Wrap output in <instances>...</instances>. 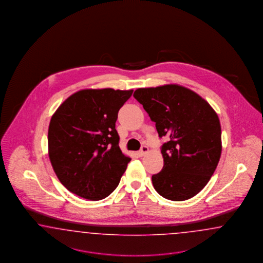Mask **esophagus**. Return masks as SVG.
<instances>
[{
	"mask_svg": "<svg viewBox=\"0 0 263 263\" xmlns=\"http://www.w3.org/2000/svg\"><path fill=\"white\" fill-rule=\"evenodd\" d=\"M147 152H148V147H147L146 145H143L142 148H141V151L139 152V154H140L141 156H144Z\"/></svg>",
	"mask_w": 263,
	"mask_h": 263,
	"instance_id": "esophagus-1",
	"label": "esophagus"
}]
</instances>
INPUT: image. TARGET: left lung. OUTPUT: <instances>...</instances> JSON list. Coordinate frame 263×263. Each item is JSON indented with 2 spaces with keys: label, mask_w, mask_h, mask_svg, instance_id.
Segmentation results:
<instances>
[{
  "label": "left lung",
  "mask_w": 263,
  "mask_h": 263,
  "mask_svg": "<svg viewBox=\"0 0 263 263\" xmlns=\"http://www.w3.org/2000/svg\"><path fill=\"white\" fill-rule=\"evenodd\" d=\"M133 96L148 114L160 138L164 166L152 184L165 199H191L208 183L222 153L221 124L206 100L176 84L136 89Z\"/></svg>",
  "instance_id": "8db88e82"
}]
</instances>
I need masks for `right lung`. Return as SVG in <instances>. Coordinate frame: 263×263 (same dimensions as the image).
Instances as JSON below:
<instances>
[{
	"label": "right lung",
	"instance_id": "1",
	"mask_svg": "<svg viewBox=\"0 0 263 263\" xmlns=\"http://www.w3.org/2000/svg\"><path fill=\"white\" fill-rule=\"evenodd\" d=\"M132 92L133 89H81L52 116L49 159L68 191L83 199L100 200L118 187L131 158L120 151L116 121Z\"/></svg>",
	"mask_w": 263,
	"mask_h": 263
}]
</instances>
